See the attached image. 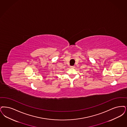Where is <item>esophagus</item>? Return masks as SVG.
Masks as SVG:
<instances>
[{"label":"esophagus","instance_id":"34e87169","mask_svg":"<svg viewBox=\"0 0 127 127\" xmlns=\"http://www.w3.org/2000/svg\"><path fill=\"white\" fill-rule=\"evenodd\" d=\"M71 68H74V66H71Z\"/></svg>","mask_w":127,"mask_h":127}]
</instances>
